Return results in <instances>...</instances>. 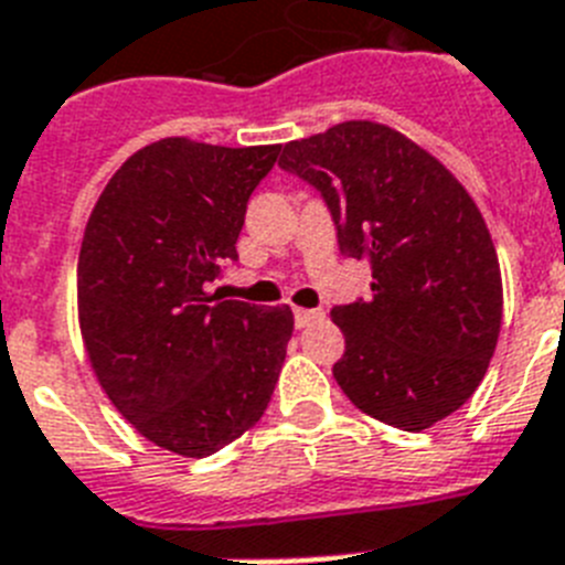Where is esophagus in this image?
I'll list each match as a JSON object with an SVG mask.
<instances>
[{
  "label": "esophagus",
  "instance_id": "obj_1",
  "mask_svg": "<svg viewBox=\"0 0 565 565\" xmlns=\"http://www.w3.org/2000/svg\"><path fill=\"white\" fill-rule=\"evenodd\" d=\"M316 321H323V310H296L298 330H303V327H310Z\"/></svg>",
  "mask_w": 565,
  "mask_h": 565
}]
</instances>
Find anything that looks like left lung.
<instances>
[{
    "mask_svg": "<svg viewBox=\"0 0 565 565\" xmlns=\"http://www.w3.org/2000/svg\"><path fill=\"white\" fill-rule=\"evenodd\" d=\"M278 164L321 193L341 253L372 269L370 301L332 307L347 341L332 366L343 395L404 431L460 409L487 375L503 318L498 253L472 195L375 121L289 141Z\"/></svg>",
    "mask_w": 565,
    "mask_h": 565,
    "instance_id": "obj_1",
    "label": "left lung"
}]
</instances>
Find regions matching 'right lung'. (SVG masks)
<instances>
[{"instance_id": "1", "label": "right lung", "mask_w": 565, "mask_h": 565, "mask_svg": "<svg viewBox=\"0 0 565 565\" xmlns=\"http://www.w3.org/2000/svg\"><path fill=\"white\" fill-rule=\"evenodd\" d=\"M281 147L161 139L107 181L78 253V323L113 406L147 440L184 458L218 452L267 409L289 307L207 292L247 201Z\"/></svg>"}]
</instances>
